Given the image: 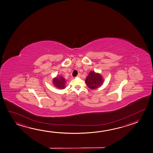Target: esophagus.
<instances>
[{"instance_id":"obj_1","label":"esophagus","mask_w":153,"mask_h":153,"mask_svg":"<svg viewBox=\"0 0 153 153\" xmlns=\"http://www.w3.org/2000/svg\"><path fill=\"white\" fill-rule=\"evenodd\" d=\"M80 75H81V74H78V75H77V77H80Z\"/></svg>"}]
</instances>
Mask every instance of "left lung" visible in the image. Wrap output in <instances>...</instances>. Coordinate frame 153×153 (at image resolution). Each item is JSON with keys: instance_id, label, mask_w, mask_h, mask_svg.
Here are the masks:
<instances>
[{"instance_id": "left-lung-1", "label": "left lung", "mask_w": 153, "mask_h": 153, "mask_svg": "<svg viewBox=\"0 0 153 153\" xmlns=\"http://www.w3.org/2000/svg\"><path fill=\"white\" fill-rule=\"evenodd\" d=\"M85 82L88 88L92 90H95L102 86L104 79L100 74L91 71L88 74Z\"/></svg>"}]
</instances>
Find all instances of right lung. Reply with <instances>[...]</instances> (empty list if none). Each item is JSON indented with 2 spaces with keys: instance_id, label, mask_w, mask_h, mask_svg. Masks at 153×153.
<instances>
[{
  "instance_id": "obj_1",
  "label": "right lung",
  "mask_w": 153,
  "mask_h": 153,
  "mask_svg": "<svg viewBox=\"0 0 153 153\" xmlns=\"http://www.w3.org/2000/svg\"><path fill=\"white\" fill-rule=\"evenodd\" d=\"M53 84L54 87L60 90H63L65 88L66 80L62 76H58L53 79Z\"/></svg>"
}]
</instances>
